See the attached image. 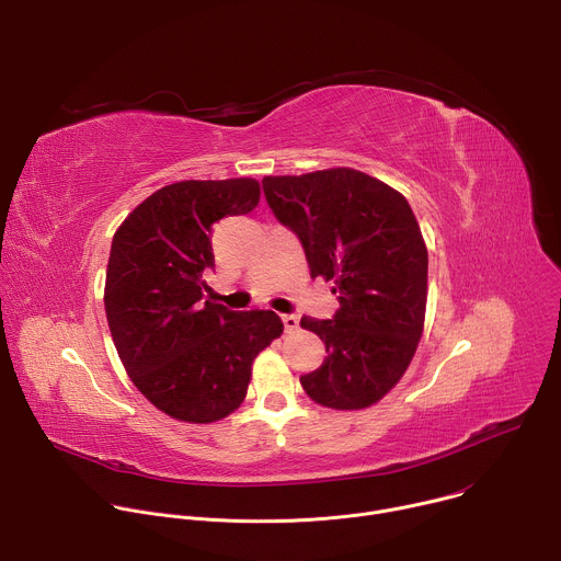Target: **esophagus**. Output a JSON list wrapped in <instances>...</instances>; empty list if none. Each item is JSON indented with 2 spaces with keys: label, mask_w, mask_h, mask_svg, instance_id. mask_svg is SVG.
<instances>
[{
  "label": "esophagus",
  "mask_w": 561,
  "mask_h": 561,
  "mask_svg": "<svg viewBox=\"0 0 561 561\" xmlns=\"http://www.w3.org/2000/svg\"><path fill=\"white\" fill-rule=\"evenodd\" d=\"M282 322H284V329H286L288 333H293V331H297V327H299V317H297V314H282Z\"/></svg>",
  "instance_id": "obj_1"
}]
</instances>
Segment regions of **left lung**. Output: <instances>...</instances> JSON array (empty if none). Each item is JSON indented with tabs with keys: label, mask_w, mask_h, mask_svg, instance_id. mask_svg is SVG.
Listing matches in <instances>:
<instances>
[{
	"label": "left lung",
	"mask_w": 561,
	"mask_h": 561,
	"mask_svg": "<svg viewBox=\"0 0 561 561\" xmlns=\"http://www.w3.org/2000/svg\"><path fill=\"white\" fill-rule=\"evenodd\" d=\"M275 217L304 247L310 277L333 282V319L301 317L327 357L299 381L312 402L368 409L407 373L426 314L428 251L402 193L355 171L264 178Z\"/></svg>",
	"instance_id": "1"
}]
</instances>
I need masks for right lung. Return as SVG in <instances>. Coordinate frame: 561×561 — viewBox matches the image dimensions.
<instances>
[{
    "instance_id": "right-lung-1",
    "label": "right lung",
    "mask_w": 561,
    "mask_h": 561,
    "mask_svg": "<svg viewBox=\"0 0 561 561\" xmlns=\"http://www.w3.org/2000/svg\"><path fill=\"white\" fill-rule=\"evenodd\" d=\"M257 202L251 178L175 182L146 197L113 237L108 329L133 383L173 420L210 424L239 409L255 357L284 333L273 310L204 299L213 224Z\"/></svg>"
}]
</instances>
